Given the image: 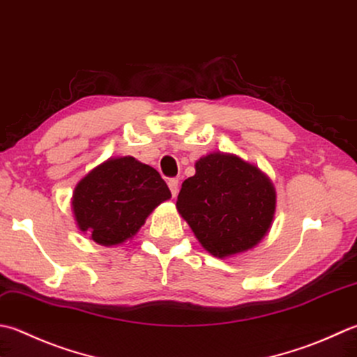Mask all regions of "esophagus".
I'll list each match as a JSON object with an SVG mask.
<instances>
[{
	"mask_svg": "<svg viewBox=\"0 0 357 357\" xmlns=\"http://www.w3.org/2000/svg\"><path fill=\"white\" fill-rule=\"evenodd\" d=\"M178 184H179L178 178H170L169 179V187H170V192H172L173 197H176V195H178Z\"/></svg>",
	"mask_w": 357,
	"mask_h": 357,
	"instance_id": "obj_1",
	"label": "esophagus"
}]
</instances>
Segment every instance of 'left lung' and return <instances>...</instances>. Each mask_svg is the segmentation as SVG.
I'll return each mask as SVG.
<instances>
[{
	"label": "left lung",
	"instance_id": "left-lung-1",
	"mask_svg": "<svg viewBox=\"0 0 357 357\" xmlns=\"http://www.w3.org/2000/svg\"><path fill=\"white\" fill-rule=\"evenodd\" d=\"M178 195V212L215 257L252 249L275 213L274 185L257 167L240 158L212 153L195 164Z\"/></svg>",
	"mask_w": 357,
	"mask_h": 357
}]
</instances>
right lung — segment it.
Here are the masks:
<instances>
[{
  "label": "right lung",
  "instance_id": "obj_1",
  "mask_svg": "<svg viewBox=\"0 0 357 357\" xmlns=\"http://www.w3.org/2000/svg\"><path fill=\"white\" fill-rule=\"evenodd\" d=\"M165 181L153 167L125 156L108 159L77 184L73 208L82 232L103 246L131 238L153 208L170 199Z\"/></svg>",
  "mask_w": 357,
  "mask_h": 357
}]
</instances>
